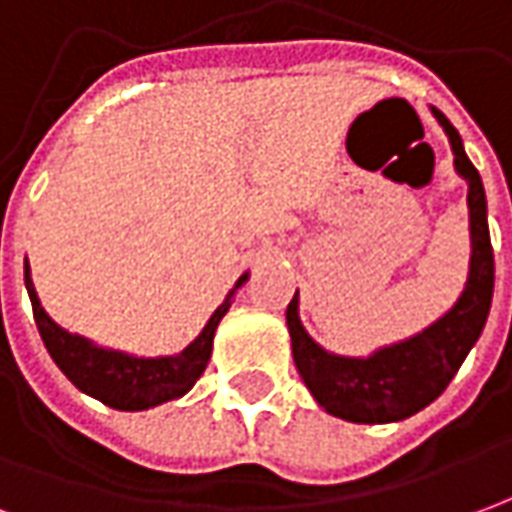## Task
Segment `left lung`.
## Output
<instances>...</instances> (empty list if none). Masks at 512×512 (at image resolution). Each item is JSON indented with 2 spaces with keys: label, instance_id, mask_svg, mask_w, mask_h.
Returning a JSON list of instances; mask_svg holds the SVG:
<instances>
[{
  "label": "left lung",
  "instance_id": "obj_1",
  "mask_svg": "<svg viewBox=\"0 0 512 512\" xmlns=\"http://www.w3.org/2000/svg\"><path fill=\"white\" fill-rule=\"evenodd\" d=\"M430 115L450 139L455 172L466 180L469 205V274L461 296L441 318L406 340L381 345L367 356H343L312 340L299 315V290L288 304L293 362L326 414L359 425L400 422L430 406L447 389L463 359L480 340L494 299V249L488 233V202L480 172L463 150L461 134L436 106Z\"/></svg>",
  "mask_w": 512,
  "mask_h": 512
}]
</instances>
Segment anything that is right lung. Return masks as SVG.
Listing matches in <instances>:
<instances>
[{"label": "right lung", "mask_w": 512, "mask_h": 512, "mask_svg": "<svg viewBox=\"0 0 512 512\" xmlns=\"http://www.w3.org/2000/svg\"><path fill=\"white\" fill-rule=\"evenodd\" d=\"M246 279H249V271L235 279V285L224 296L222 304L213 310L208 323L202 326V332L180 354L136 356L93 343L90 337L68 332L57 321H51V315L43 310L38 299L29 260H24V285H27L29 301H32L38 332L43 337V345L49 348L51 359L57 362V367L76 389H82L84 395L95 397L117 411L156 408L169 400H178L197 384V378L205 373L208 359H211L216 329L227 310L233 307L235 293L244 288Z\"/></svg>", "instance_id": "add662e5"}]
</instances>
